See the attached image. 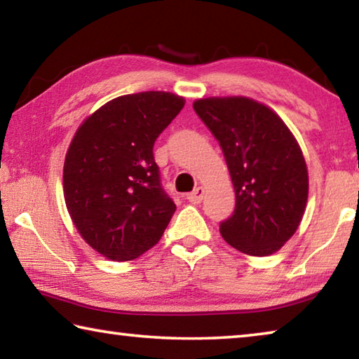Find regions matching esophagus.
Returning a JSON list of instances; mask_svg holds the SVG:
<instances>
[{"instance_id": "34e87169", "label": "esophagus", "mask_w": 359, "mask_h": 359, "mask_svg": "<svg viewBox=\"0 0 359 359\" xmlns=\"http://www.w3.org/2000/svg\"><path fill=\"white\" fill-rule=\"evenodd\" d=\"M203 198H204V188L203 187L194 188L191 193L187 194V199L190 203H193V204H199V203L203 201Z\"/></svg>"}]
</instances>
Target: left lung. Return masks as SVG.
Wrapping results in <instances>:
<instances>
[{
	"instance_id": "8db88e82",
	"label": "left lung",
	"mask_w": 359,
	"mask_h": 359,
	"mask_svg": "<svg viewBox=\"0 0 359 359\" xmlns=\"http://www.w3.org/2000/svg\"><path fill=\"white\" fill-rule=\"evenodd\" d=\"M193 107L220 142L236 191L222 222L231 247L252 257L280 250L306 212L309 174L302 150L283 120L247 96H212Z\"/></svg>"
}]
</instances>
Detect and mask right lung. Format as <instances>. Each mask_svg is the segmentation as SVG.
<instances>
[{
    "label": "right lung",
    "instance_id": "right-lung-1",
    "mask_svg": "<svg viewBox=\"0 0 359 359\" xmlns=\"http://www.w3.org/2000/svg\"><path fill=\"white\" fill-rule=\"evenodd\" d=\"M185 100L169 92L118 96L82 121L66 151L65 203L87 244L112 261L150 250L175 204L163 191L154 144Z\"/></svg>",
    "mask_w": 359,
    "mask_h": 359
}]
</instances>
